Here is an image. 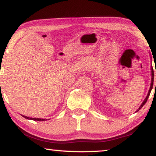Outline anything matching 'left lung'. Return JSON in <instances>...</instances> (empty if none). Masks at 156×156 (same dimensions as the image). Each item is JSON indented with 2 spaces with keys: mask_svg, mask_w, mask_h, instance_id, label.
<instances>
[{
  "mask_svg": "<svg viewBox=\"0 0 156 156\" xmlns=\"http://www.w3.org/2000/svg\"><path fill=\"white\" fill-rule=\"evenodd\" d=\"M151 86H150V89H149V90H148V95H147V96H146V98H145V100H144V102H142V104L141 105V106H140L139 107V109H137L136 111V112H137L142 107L144 106V105L146 104V101H147V100H148V97H149V95H150V93H151V90L153 89V79H154V73H153V67H152V65H151ZM156 73V72H155ZM155 87H156V83H155Z\"/></svg>",
  "mask_w": 156,
  "mask_h": 156,
  "instance_id": "left-lung-1",
  "label": "left lung"
}]
</instances>
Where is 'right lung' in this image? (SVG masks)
I'll use <instances>...</instances> for the list:
<instances>
[{"label": "right lung", "instance_id": "obj_1", "mask_svg": "<svg viewBox=\"0 0 156 156\" xmlns=\"http://www.w3.org/2000/svg\"><path fill=\"white\" fill-rule=\"evenodd\" d=\"M23 116V115H22ZM23 117H25V119H31V120H34V121H45V119H39V118H31V117H26V116H23Z\"/></svg>", "mask_w": 156, "mask_h": 156}]
</instances>
